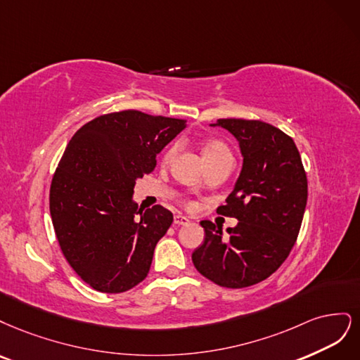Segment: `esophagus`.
Instances as JSON below:
<instances>
[{
    "mask_svg": "<svg viewBox=\"0 0 360 360\" xmlns=\"http://www.w3.org/2000/svg\"><path fill=\"white\" fill-rule=\"evenodd\" d=\"M173 223H175L176 226H187L190 223V219L184 215H175V218H173Z\"/></svg>",
    "mask_w": 360,
    "mask_h": 360,
    "instance_id": "34e87169",
    "label": "esophagus"
}]
</instances>
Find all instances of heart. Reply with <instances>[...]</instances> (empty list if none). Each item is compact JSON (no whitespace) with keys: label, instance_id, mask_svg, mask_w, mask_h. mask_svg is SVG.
Returning a JSON list of instances; mask_svg holds the SVG:
<instances>
[{"label":"heart","instance_id":"b5f03b06","mask_svg":"<svg viewBox=\"0 0 360 360\" xmlns=\"http://www.w3.org/2000/svg\"><path fill=\"white\" fill-rule=\"evenodd\" d=\"M175 149H176V146H170L165 153L163 160L169 161L173 157V154H175ZM224 155H230L231 157L229 148L223 142L210 141V142H206V145L203 146V157H205V160H212V158L224 157Z\"/></svg>","mask_w":360,"mask_h":360}]
</instances>
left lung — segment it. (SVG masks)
Segmentation results:
<instances>
[{
	"label": "left lung",
	"mask_w": 360,
	"mask_h": 360,
	"mask_svg": "<svg viewBox=\"0 0 360 360\" xmlns=\"http://www.w3.org/2000/svg\"><path fill=\"white\" fill-rule=\"evenodd\" d=\"M236 137L243 158L235 188L217 212L233 217L227 235L202 221L205 240L193 263L207 280L243 288L271 276L292 251L308 199V181L293 139L276 127L252 120H218Z\"/></svg>",
	"instance_id": "left-lung-1"
}]
</instances>
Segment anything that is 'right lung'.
I'll return each mask as SVG.
<instances>
[{
	"mask_svg": "<svg viewBox=\"0 0 360 360\" xmlns=\"http://www.w3.org/2000/svg\"><path fill=\"white\" fill-rule=\"evenodd\" d=\"M187 121L139 110L113 112L75 133L51 184L49 207L65 260L97 292L122 293L143 281L173 215L133 202L139 178Z\"/></svg>",
	"mask_w": 360,
	"mask_h": 360,
	"instance_id": "add662e5",
	"label": "right lung"
}]
</instances>
